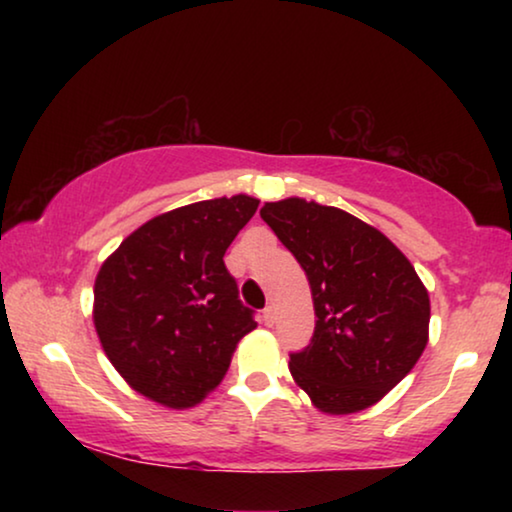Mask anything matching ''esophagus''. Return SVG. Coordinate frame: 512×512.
<instances>
[{"label":"esophagus","mask_w":512,"mask_h":512,"mask_svg":"<svg viewBox=\"0 0 512 512\" xmlns=\"http://www.w3.org/2000/svg\"><path fill=\"white\" fill-rule=\"evenodd\" d=\"M275 319H277V312H275V305H268L263 310V321H265V326H272L275 324Z\"/></svg>","instance_id":"obj_1"}]
</instances>
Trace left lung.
I'll list each match as a JSON object with an SVG mask.
<instances>
[{
	"label": "left lung",
	"mask_w": 512,
	"mask_h": 512,
	"mask_svg": "<svg viewBox=\"0 0 512 512\" xmlns=\"http://www.w3.org/2000/svg\"><path fill=\"white\" fill-rule=\"evenodd\" d=\"M261 219L296 256L312 289L314 335L291 354L293 380L328 415L366 410L415 368L431 305L403 251L338 207L265 202Z\"/></svg>",
	"instance_id": "obj_1"
}]
</instances>
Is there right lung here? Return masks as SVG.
I'll return each instance as SVG.
<instances>
[{"mask_svg":"<svg viewBox=\"0 0 512 512\" xmlns=\"http://www.w3.org/2000/svg\"><path fill=\"white\" fill-rule=\"evenodd\" d=\"M249 195L172 209L125 237L95 279L104 354L139 394L191 408L223 380L256 328L223 254L256 214Z\"/></svg>","mask_w":512,"mask_h":512,"instance_id":"1","label":"right lung"}]
</instances>
